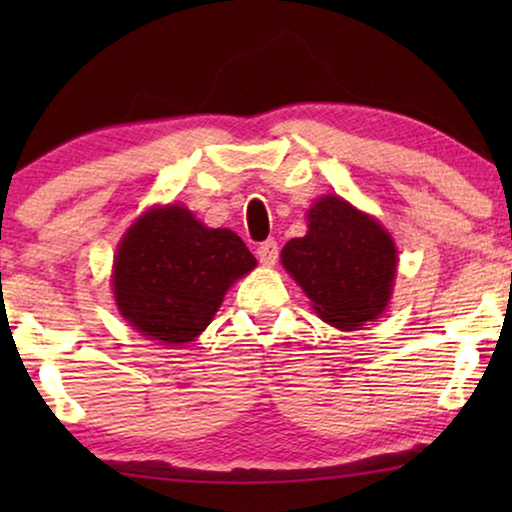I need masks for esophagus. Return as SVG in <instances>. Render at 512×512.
I'll list each match as a JSON object with an SVG mask.
<instances>
[{
	"label": "esophagus",
	"instance_id": "1",
	"mask_svg": "<svg viewBox=\"0 0 512 512\" xmlns=\"http://www.w3.org/2000/svg\"><path fill=\"white\" fill-rule=\"evenodd\" d=\"M256 256H258V261H261L263 265H275L277 258H279L277 242L275 240L261 242V244H258V249H256Z\"/></svg>",
	"mask_w": 512,
	"mask_h": 512
}]
</instances>
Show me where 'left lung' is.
I'll use <instances>...</instances> for the list:
<instances>
[{
  "label": "left lung",
  "instance_id": "left-lung-1",
  "mask_svg": "<svg viewBox=\"0 0 512 512\" xmlns=\"http://www.w3.org/2000/svg\"><path fill=\"white\" fill-rule=\"evenodd\" d=\"M282 265L326 324L356 331L387 310L398 251L380 221L324 195L307 212V235L286 242Z\"/></svg>",
  "mask_w": 512,
  "mask_h": 512
}]
</instances>
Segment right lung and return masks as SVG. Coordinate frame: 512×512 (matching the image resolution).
<instances>
[{
    "instance_id": "obj_1",
    "label": "right lung",
    "mask_w": 512,
    "mask_h": 512,
    "mask_svg": "<svg viewBox=\"0 0 512 512\" xmlns=\"http://www.w3.org/2000/svg\"><path fill=\"white\" fill-rule=\"evenodd\" d=\"M256 268L228 228H207L186 207H151L128 228L114 258L118 312L137 333L184 345L209 326L223 296Z\"/></svg>"
}]
</instances>
